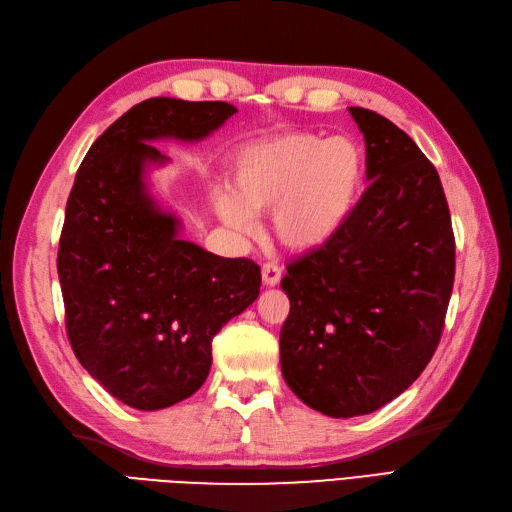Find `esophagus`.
<instances>
[{
    "instance_id": "obj_1",
    "label": "esophagus",
    "mask_w": 512,
    "mask_h": 512,
    "mask_svg": "<svg viewBox=\"0 0 512 512\" xmlns=\"http://www.w3.org/2000/svg\"><path fill=\"white\" fill-rule=\"evenodd\" d=\"M282 280V269L273 265V262H267V265H262V282L265 286H277Z\"/></svg>"
}]
</instances>
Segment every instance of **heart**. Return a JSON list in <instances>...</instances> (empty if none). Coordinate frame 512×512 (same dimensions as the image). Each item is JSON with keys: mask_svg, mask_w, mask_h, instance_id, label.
Wrapping results in <instances>:
<instances>
[{"mask_svg": "<svg viewBox=\"0 0 512 512\" xmlns=\"http://www.w3.org/2000/svg\"><path fill=\"white\" fill-rule=\"evenodd\" d=\"M365 158L348 136L286 132L247 145L232 166L228 190L213 196L220 220L250 232V213H271L275 239L290 252H316L344 230L359 205Z\"/></svg>", "mask_w": 512, "mask_h": 512, "instance_id": "obj_1", "label": "heart"}]
</instances>
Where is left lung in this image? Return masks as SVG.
<instances>
[{
  "label": "left lung",
  "mask_w": 512,
  "mask_h": 512,
  "mask_svg": "<svg viewBox=\"0 0 512 512\" xmlns=\"http://www.w3.org/2000/svg\"><path fill=\"white\" fill-rule=\"evenodd\" d=\"M365 138L367 190L344 230L292 260L282 288V374L333 418L369 414L421 376L440 344L455 237L438 170L393 121L348 108Z\"/></svg>",
  "instance_id": "obj_1"
}]
</instances>
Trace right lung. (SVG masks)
<instances>
[{"label": "right lung", "mask_w": 512, "mask_h": 512, "mask_svg": "<svg viewBox=\"0 0 512 512\" xmlns=\"http://www.w3.org/2000/svg\"><path fill=\"white\" fill-rule=\"evenodd\" d=\"M237 113L228 102L149 98L91 145L74 177L57 273L79 363L121 404L162 410L209 376L211 342L252 305L260 267L179 239L181 222L147 192L158 138L203 141Z\"/></svg>", "instance_id": "right-lung-1"}]
</instances>
